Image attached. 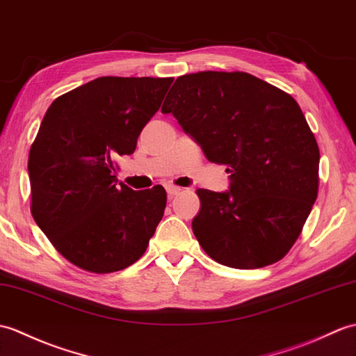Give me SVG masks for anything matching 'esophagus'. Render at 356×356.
<instances>
[{
    "mask_svg": "<svg viewBox=\"0 0 356 356\" xmlns=\"http://www.w3.org/2000/svg\"><path fill=\"white\" fill-rule=\"evenodd\" d=\"M180 191H181V188H179V186H175V185H167V193H168V195H170V197H175V195L180 194Z\"/></svg>",
    "mask_w": 356,
    "mask_h": 356,
    "instance_id": "1",
    "label": "esophagus"
}]
</instances>
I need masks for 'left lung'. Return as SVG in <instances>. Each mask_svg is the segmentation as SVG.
Here are the masks:
<instances>
[{
  "label": "left lung",
  "instance_id": "left-lung-1",
  "mask_svg": "<svg viewBox=\"0 0 356 356\" xmlns=\"http://www.w3.org/2000/svg\"><path fill=\"white\" fill-rule=\"evenodd\" d=\"M172 113L211 162L227 165L230 189H197L193 232L213 261L261 268L290 252L318 194L320 152L294 98L247 72L180 76Z\"/></svg>",
  "mask_w": 356,
  "mask_h": 356
}]
</instances>
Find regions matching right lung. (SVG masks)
<instances>
[{"label": "right lung", "instance_id": "obj_1", "mask_svg": "<svg viewBox=\"0 0 356 356\" xmlns=\"http://www.w3.org/2000/svg\"><path fill=\"white\" fill-rule=\"evenodd\" d=\"M172 77H98L48 107L29 154L31 216L56 250L90 273L136 262L162 220V186L117 185L118 156L159 111Z\"/></svg>", "mask_w": 356, "mask_h": 356}]
</instances>
